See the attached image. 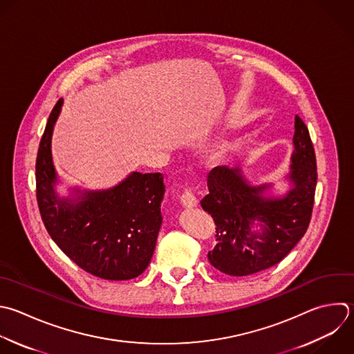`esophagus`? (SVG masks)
<instances>
[{"label": "esophagus", "instance_id": "34e87169", "mask_svg": "<svg viewBox=\"0 0 354 354\" xmlns=\"http://www.w3.org/2000/svg\"><path fill=\"white\" fill-rule=\"evenodd\" d=\"M181 205L185 207V209H194L198 206V198L191 192V191H185L183 195H181Z\"/></svg>", "mask_w": 354, "mask_h": 354}]
</instances>
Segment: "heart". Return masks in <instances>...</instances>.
I'll return each mask as SVG.
<instances>
[{"mask_svg":"<svg viewBox=\"0 0 354 354\" xmlns=\"http://www.w3.org/2000/svg\"><path fill=\"white\" fill-rule=\"evenodd\" d=\"M227 149V142L221 141L214 147V155H221Z\"/></svg>","mask_w":354,"mask_h":354,"instance_id":"1","label":"heart"}]
</instances>
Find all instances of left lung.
I'll list each match as a JSON object with an SVG mask.
<instances>
[{"mask_svg": "<svg viewBox=\"0 0 354 354\" xmlns=\"http://www.w3.org/2000/svg\"><path fill=\"white\" fill-rule=\"evenodd\" d=\"M289 171L275 183H252L242 169L214 167L201 206L217 225V243L207 253L218 271L245 277L279 263L304 235L314 203L317 165L308 130L295 116Z\"/></svg>", "mask_w": 354, "mask_h": 354, "instance_id": "1", "label": "left lung"}]
</instances>
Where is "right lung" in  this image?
<instances>
[{
    "label": "right lung",
    "instance_id": "add662e5",
    "mask_svg": "<svg viewBox=\"0 0 354 354\" xmlns=\"http://www.w3.org/2000/svg\"><path fill=\"white\" fill-rule=\"evenodd\" d=\"M62 106L61 98L37 153V202L44 225L61 250L87 272L109 281L137 278L152 259L162 225L163 176L131 171L111 188L68 187L62 195L51 151Z\"/></svg>",
    "mask_w": 354,
    "mask_h": 354
}]
</instances>
